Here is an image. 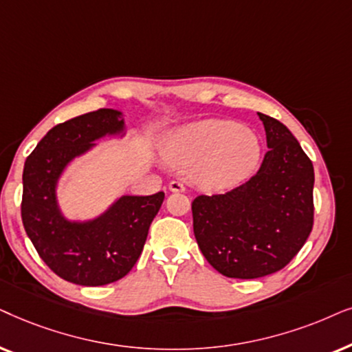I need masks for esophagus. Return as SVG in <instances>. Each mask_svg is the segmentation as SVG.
<instances>
[{
  "label": "esophagus",
  "instance_id": "obj_1",
  "mask_svg": "<svg viewBox=\"0 0 352 352\" xmlns=\"http://www.w3.org/2000/svg\"><path fill=\"white\" fill-rule=\"evenodd\" d=\"M168 190L173 191V193H184V191H185V185L182 184V182L172 180L170 184H168Z\"/></svg>",
  "mask_w": 352,
  "mask_h": 352
}]
</instances>
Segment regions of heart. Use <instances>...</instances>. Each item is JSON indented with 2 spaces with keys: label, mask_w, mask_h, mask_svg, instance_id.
<instances>
[{
  "label": "heart",
  "mask_w": 352,
  "mask_h": 352,
  "mask_svg": "<svg viewBox=\"0 0 352 352\" xmlns=\"http://www.w3.org/2000/svg\"><path fill=\"white\" fill-rule=\"evenodd\" d=\"M162 153L170 166L180 170L191 168L193 182L201 190L220 193L241 185L254 173L261 142L236 122L208 119L168 135Z\"/></svg>",
  "instance_id": "1"
}]
</instances>
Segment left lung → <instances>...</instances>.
Wrapping results in <instances>:
<instances>
[{
  "mask_svg": "<svg viewBox=\"0 0 352 352\" xmlns=\"http://www.w3.org/2000/svg\"><path fill=\"white\" fill-rule=\"evenodd\" d=\"M267 148L256 175L223 195L191 203L201 252L230 278H259L282 270L311 235L314 166L282 122L257 112Z\"/></svg>",
  "mask_w": 352,
  "mask_h": 352,
  "instance_id": "1",
  "label": "left lung"
}]
</instances>
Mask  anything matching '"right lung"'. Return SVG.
<instances>
[{
    "label": "right lung",
    "mask_w": 352,
    "mask_h": 352,
    "mask_svg": "<svg viewBox=\"0 0 352 352\" xmlns=\"http://www.w3.org/2000/svg\"><path fill=\"white\" fill-rule=\"evenodd\" d=\"M122 112L98 109L56 125L23 166L22 223L36 252L56 275L83 287H101L129 274L142 254L164 193L120 196L100 217L75 222L60 212L56 186L72 159L106 135H124Z\"/></svg>",
    "instance_id": "obj_1"
}]
</instances>
